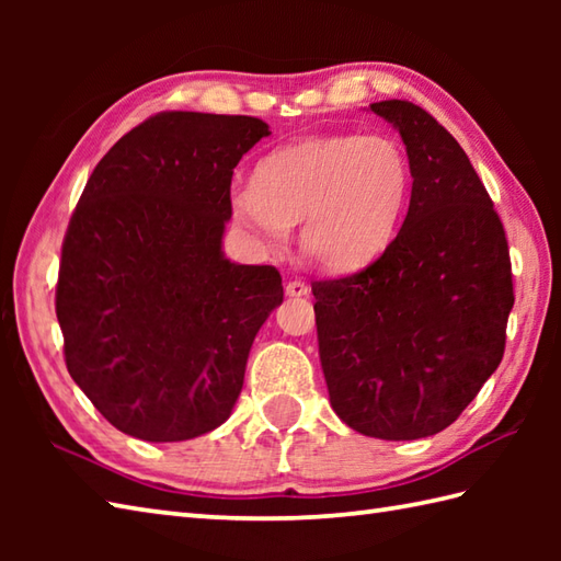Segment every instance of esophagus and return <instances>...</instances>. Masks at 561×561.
<instances>
[{
    "instance_id": "obj_1",
    "label": "esophagus",
    "mask_w": 561,
    "mask_h": 561,
    "mask_svg": "<svg viewBox=\"0 0 561 561\" xmlns=\"http://www.w3.org/2000/svg\"><path fill=\"white\" fill-rule=\"evenodd\" d=\"M308 291H311V287L301 279H291L287 284V296H308Z\"/></svg>"
}]
</instances>
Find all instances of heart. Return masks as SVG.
I'll return each mask as SVG.
<instances>
[{
	"instance_id": "1",
	"label": "heart",
	"mask_w": 561,
	"mask_h": 561,
	"mask_svg": "<svg viewBox=\"0 0 561 561\" xmlns=\"http://www.w3.org/2000/svg\"><path fill=\"white\" fill-rule=\"evenodd\" d=\"M412 190L408 151L390 135L311 137L267 153L253 185L233 190L238 224L279 243L299 221V243L316 265H364L396 236Z\"/></svg>"
}]
</instances>
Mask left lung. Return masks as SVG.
I'll return each mask as SVG.
<instances>
[{"label": "left lung", "mask_w": 561, "mask_h": 561, "mask_svg": "<svg viewBox=\"0 0 561 561\" xmlns=\"http://www.w3.org/2000/svg\"><path fill=\"white\" fill-rule=\"evenodd\" d=\"M371 111L408 149L410 209L371 265L311 284L318 352L344 424L412 440L456 422L502 364L514 279L504 224L448 129L410 101Z\"/></svg>", "instance_id": "left-lung-1"}]
</instances>
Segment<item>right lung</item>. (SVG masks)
I'll return each mask as SVG.
<instances>
[{"label":"right lung","mask_w":561,"mask_h":561,"mask_svg":"<svg viewBox=\"0 0 561 561\" xmlns=\"http://www.w3.org/2000/svg\"><path fill=\"white\" fill-rule=\"evenodd\" d=\"M267 135L257 117L163 111L117 139L83 187L55 311L69 376L123 434L195 438L241 396L284 289L272 265L226 260L221 236L233 169Z\"/></svg>","instance_id":"add662e5"}]
</instances>
